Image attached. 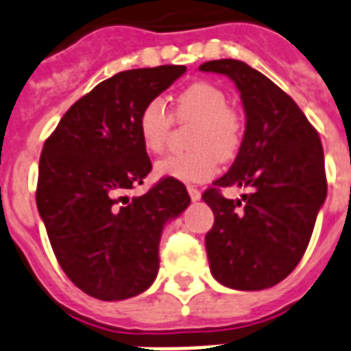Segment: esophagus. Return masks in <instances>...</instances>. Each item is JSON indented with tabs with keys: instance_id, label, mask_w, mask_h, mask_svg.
<instances>
[{
	"instance_id": "obj_1",
	"label": "esophagus",
	"mask_w": 351,
	"mask_h": 351,
	"mask_svg": "<svg viewBox=\"0 0 351 351\" xmlns=\"http://www.w3.org/2000/svg\"><path fill=\"white\" fill-rule=\"evenodd\" d=\"M186 191H189V194H191V197L192 199H194V202H196V199H199V197H202V192L197 191L196 186H186Z\"/></svg>"
}]
</instances>
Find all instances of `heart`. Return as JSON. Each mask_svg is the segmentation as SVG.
<instances>
[{"label":"heart","mask_w":351,"mask_h":351,"mask_svg":"<svg viewBox=\"0 0 351 351\" xmlns=\"http://www.w3.org/2000/svg\"><path fill=\"white\" fill-rule=\"evenodd\" d=\"M173 118L194 122L185 154L168 155L155 165V172L185 183L207 181L218 170V159H233L241 149L244 125L242 118L228 105V96L207 81H196L173 99V116L160 99H152L138 114V135L147 152L160 154L166 147Z\"/></svg>","instance_id":"1"}]
</instances>
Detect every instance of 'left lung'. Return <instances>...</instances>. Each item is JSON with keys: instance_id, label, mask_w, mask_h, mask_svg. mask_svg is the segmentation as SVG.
Returning <instances> with one entry per match:
<instances>
[{"instance_id": "8db88e82", "label": "left lung", "mask_w": 351, "mask_h": 351, "mask_svg": "<svg viewBox=\"0 0 351 351\" xmlns=\"http://www.w3.org/2000/svg\"><path fill=\"white\" fill-rule=\"evenodd\" d=\"M202 72L235 81L246 131L235 162L202 194L215 213L205 235L209 268L222 285L263 291L278 285L304 257L328 194L320 136L287 92L235 59L209 60ZM250 186L243 202L221 189Z\"/></svg>"}]
</instances>
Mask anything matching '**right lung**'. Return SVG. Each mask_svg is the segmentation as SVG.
<instances>
[{"instance_id": "right-lung-1", "label": "right lung", "mask_w": 351, "mask_h": 351, "mask_svg": "<svg viewBox=\"0 0 351 351\" xmlns=\"http://www.w3.org/2000/svg\"><path fill=\"white\" fill-rule=\"evenodd\" d=\"M185 70L166 64L105 79L44 142L36 207L60 268L88 296L114 302L146 291L159 270L165 223L191 204L185 185L172 178L128 196L152 172L138 135L142 107Z\"/></svg>"}]
</instances>
